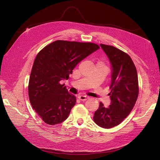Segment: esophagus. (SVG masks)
Returning <instances> with one entry per match:
<instances>
[{
    "instance_id": "1",
    "label": "esophagus",
    "mask_w": 160,
    "mask_h": 160,
    "mask_svg": "<svg viewBox=\"0 0 160 160\" xmlns=\"http://www.w3.org/2000/svg\"><path fill=\"white\" fill-rule=\"evenodd\" d=\"M78 98L81 100V101H86L87 99H89V97L86 96V95H79L78 97Z\"/></svg>"
}]
</instances>
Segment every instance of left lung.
I'll return each instance as SVG.
<instances>
[{
  "label": "left lung",
  "mask_w": 160,
  "mask_h": 160,
  "mask_svg": "<svg viewBox=\"0 0 160 160\" xmlns=\"http://www.w3.org/2000/svg\"><path fill=\"white\" fill-rule=\"evenodd\" d=\"M111 64V81L109 93L111 105L99 107L93 116L94 122L105 129L117 126L133 109L139 94L138 72L131 57L125 52L110 45L101 44Z\"/></svg>",
  "instance_id": "1"
}]
</instances>
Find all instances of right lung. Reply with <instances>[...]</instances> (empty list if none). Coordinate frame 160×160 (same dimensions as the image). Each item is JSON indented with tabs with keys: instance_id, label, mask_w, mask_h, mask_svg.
<instances>
[{
	"instance_id": "right-lung-1",
	"label": "right lung",
	"mask_w": 160,
	"mask_h": 160,
	"mask_svg": "<svg viewBox=\"0 0 160 160\" xmlns=\"http://www.w3.org/2000/svg\"><path fill=\"white\" fill-rule=\"evenodd\" d=\"M99 49L92 42L58 40L38 53L28 82V97L35 112L49 125L63 122L76 103L65 84L76 65Z\"/></svg>"
}]
</instances>
